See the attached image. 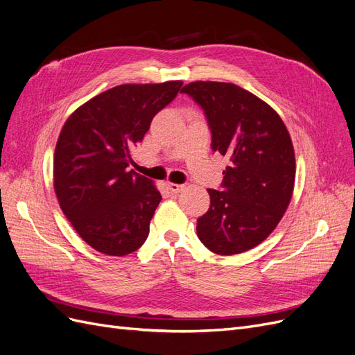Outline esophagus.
<instances>
[{"label": "esophagus", "instance_id": "esophagus-1", "mask_svg": "<svg viewBox=\"0 0 355 355\" xmlns=\"http://www.w3.org/2000/svg\"><path fill=\"white\" fill-rule=\"evenodd\" d=\"M167 188H168V191L171 192V194H179V192H182L185 189V185H182V184H173V182H167Z\"/></svg>", "mask_w": 355, "mask_h": 355}]
</instances>
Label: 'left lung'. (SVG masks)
<instances>
[{
    "label": "left lung",
    "instance_id": "1",
    "mask_svg": "<svg viewBox=\"0 0 355 355\" xmlns=\"http://www.w3.org/2000/svg\"><path fill=\"white\" fill-rule=\"evenodd\" d=\"M180 93L204 110L213 151L230 158L222 191L207 189L210 209L197 220L198 239L223 256L250 250L277 228L293 196L287 127L266 102L231 83L194 81Z\"/></svg>",
    "mask_w": 355,
    "mask_h": 355
}]
</instances>
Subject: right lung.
<instances>
[{
	"instance_id": "obj_1",
	"label": "right lung",
	"mask_w": 355,
	"mask_h": 355,
	"mask_svg": "<svg viewBox=\"0 0 355 355\" xmlns=\"http://www.w3.org/2000/svg\"><path fill=\"white\" fill-rule=\"evenodd\" d=\"M182 81L121 84L75 110L63 124L53 163V187L63 214L94 250H137L161 201L155 184L135 170L132 148Z\"/></svg>"
}]
</instances>
